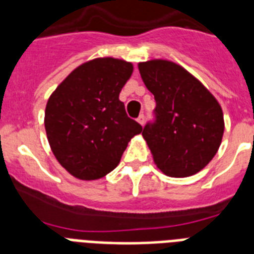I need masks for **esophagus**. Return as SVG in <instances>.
Here are the masks:
<instances>
[{"label":"esophagus","mask_w":254,"mask_h":254,"mask_svg":"<svg viewBox=\"0 0 254 254\" xmlns=\"http://www.w3.org/2000/svg\"><path fill=\"white\" fill-rule=\"evenodd\" d=\"M137 121H138L139 125H143V124H145V116L139 115L138 119H137Z\"/></svg>","instance_id":"obj_1"}]
</instances>
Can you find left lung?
I'll use <instances>...</instances> for the list:
<instances>
[{"instance_id": "left-lung-1", "label": "left lung", "mask_w": 254, "mask_h": 254, "mask_svg": "<svg viewBox=\"0 0 254 254\" xmlns=\"http://www.w3.org/2000/svg\"><path fill=\"white\" fill-rule=\"evenodd\" d=\"M146 88L154 95L155 123L142 137L154 163L171 178L204 169L220 147L224 116L215 96L196 77L166 59L138 63Z\"/></svg>"}]
</instances>
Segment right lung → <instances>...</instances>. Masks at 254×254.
I'll return each mask as SVG.
<instances>
[{"label": "right lung", "instance_id": "obj_1", "mask_svg": "<svg viewBox=\"0 0 254 254\" xmlns=\"http://www.w3.org/2000/svg\"><path fill=\"white\" fill-rule=\"evenodd\" d=\"M130 62L105 57L73 69L49 97L45 127L58 162L80 181L115 170L127 143L142 131L119 96L130 79Z\"/></svg>", "mask_w": 254, "mask_h": 254}]
</instances>
